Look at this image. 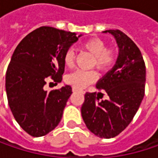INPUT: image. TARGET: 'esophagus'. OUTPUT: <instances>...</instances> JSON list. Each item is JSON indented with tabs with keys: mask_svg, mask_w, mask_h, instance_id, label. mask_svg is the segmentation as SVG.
Masks as SVG:
<instances>
[{
	"mask_svg": "<svg viewBox=\"0 0 158 158\" xmlns=\"http://www.w3.org/2000/svg\"><path fill=\"white\" fill-rule=\"evenodd\" d=\"M72 90H73V92H81V93H84V90H83V89H78V88H76V87H73V88H72Z\"/></svg>",
	"mask_w": 158,
	"mask_h": 158,
	"instance_id": "34e87169",
	"label": "esophagus"
}]
</instances>
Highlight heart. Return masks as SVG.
Listing matches in <instances>:
<instances>
[{
	"mask_svg": "<svg viewBox=\"0 0 158 158\" xmlns=\"http://www.w3.org/2000/svg\"><path fill=\"white\" fill-rule=\"evenodd\" d=\"M83 49L93 55L92 66H96L100 70H107L116 62L117 51L113 48H107L106 43L100 38H90L82 43ZM75 62V53L69 48L64 54V64L68 68L73 67ZM98 78L95 70H76L67 77V82L70 85L82 89L93 83Z\"/></svg>",
	"mask_w": 158,
	"mask_h": 158,
	"instance_id": "b5f03b06",
	"label": "heart"
}]
</instances>
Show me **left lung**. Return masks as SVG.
I'll list each match as a JSON object with an SVG mask.
<instances>
[{
  "label": "left lung",
  "instance_id": "1",
  "mask_svg": "<svg viewBox=\"0 0 158 158\" xmlns=\"http://www.w3.org/2000/svg\"><path fill=\"white\" fill-rule=\"evenodd\" d=\"M103 33L111 34L119 48L115 65L96 84L109 98L101 101L96 92H87L81 115L91 133L109 139L122 133L139 109L144 96L145 65L141 51L124 33L120 30Z\"/></svg>",
  "mask_w": 158,
  "mask_h": 158
}]
</instances>
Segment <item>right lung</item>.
Returning <instances> with one entry per match:
<instances>
[{"label": "right lung", "mask_w": 158, "mask_h": 158, "mask_svg": "<svg viewBox=\"0 0 158 158\" xmlns=\"http://www.w3.org/2000/svg\"><path fill=\"white\" fill-rule=\"evenodd\" d=\"M79 36L42 26L28 34L12 56L5 78L8 103L19 125L34 137L48 135L62 118L71 87L50 91L44 87L48 79L61 82L64 54Z\"/></svg>", "instance_id": "add662e5"}]
</instances>
